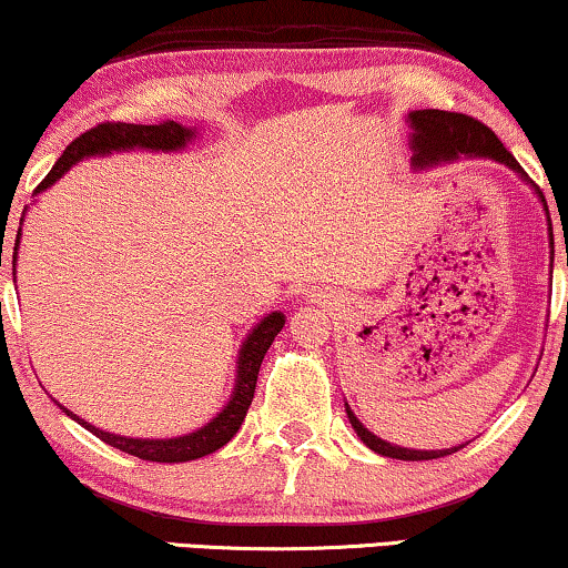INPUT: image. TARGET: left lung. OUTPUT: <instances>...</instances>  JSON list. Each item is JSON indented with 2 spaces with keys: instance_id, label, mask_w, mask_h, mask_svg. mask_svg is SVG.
I'll use <instances>...</instances> for the list:
<instances>
[{
  "instance_id": "obj_1",
  "label": "left lung",
  "mask_w": 568,
  "mask_h": 568,
  "mask_svg": "<svg viewBox=\"0 0 568 568\" xmlns=\"http://www.w3.org/2000/svg\"><path fill=\"white\" fill-rule=\"evenodd\" d=\"M410 123V150H414V168L424 170L432 165H439V162H449L457 158H488L494 162H501L515 170V173L527 181V173L519 168V162L511 158V152L499 142V136L494 134L486 123L465 113H449V111H434V108H426V111H410L408 113ZM535 189L532 181H527ZM542 201V209H546V199L538 191ZM550 222V216H548ZM346 416L352 422L356 437H359L369 449H375L377 455L395 457V460H437V457L453 455L465 445L449 447V449H408L400 445H390V442L379 439L377 434H372L367 426H364L359 418L354 416V410L348 408L346 403Z\"/></svg>"
}]
</instances>
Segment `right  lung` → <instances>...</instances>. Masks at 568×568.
Masks as SVG:
<instances>
[{"label":"right lung","instance_id":"add662e5","mask_svg":"<svg viewBox=\"0 0 568 568\" xmlns=\"http://www.w3.org/2000/svg\"><path fill=\"white\" fill-rule=\"evenodd\" d=\"M193 136H196V129H189L175 121L152 123V126H142V123H113V121L98 123L95 129L84 131L82 136H77L74 142L67 146L64 154H61L57 165L51 168V173L43 178V183L38 185L36 193L49 189V185L57 183L69 168L88 158H103V154L129 152V150L178 152L183 150ZM18 245H20V232H18V240H14L12 266L14 261H18ZM282 328H284V313H278V310L263 317L258 325H253V331L247 333L243 346H240L237 352V375H235V387H232L230 400L224 403V408L212 418V422L204 424L196 432L183 434V437H170V439L121 437V434L103 432L98 429V426L88 424L84 418L61 406V403H57V406L64 410L69 418H74L77 424H82L84 429L95 434L98 439H103L105 445L121 449V453L134 455L139 460H150V463L196 460V457L216 453V449L227 445V442L237 434L240 424L245 422L247 408H251L253 403V393H255V383H258V369H261L263 356H266L268 346L274 344V338L278 336V331Z\"/></svg>","mask_w":568,"mask_h":568}]
</instances>
